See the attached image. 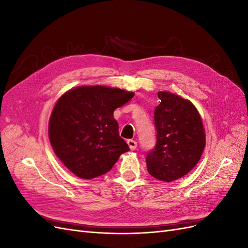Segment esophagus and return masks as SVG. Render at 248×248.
<instances>
[{"mask_svg":"<svg viewBox=\"0 0 248 248\" xmlns=\"http://www.w3.org/2000/svg\"><path fill=\"white\" fill-rule=\"evenodd\" d=\"M127 144H128V146H129V148L131 150H136L137 147H138V142L136 140H127Z\"/></svg>","mask_w":248,"mask_h":248,"instance_id":"obj_1","label":"esophagus"}]
</instances>
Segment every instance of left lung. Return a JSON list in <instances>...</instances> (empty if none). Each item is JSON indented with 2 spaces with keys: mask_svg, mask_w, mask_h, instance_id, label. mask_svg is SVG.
<instances>
[{
  "mask_svg": "<svg viewBox=\"0 0 248 248\" xmlns=\"http://www.w3.org/2000/svg\"><path fill=\"white\" fill-rule=\"evenodd\" d=\"M160 103L154 111L156 145L149 151V174L171 182L196 167L205 148L206 137L201 116L187 99L170 92H158Z\"/></svg>",
  "mask_w": 248,
  "mask_h": 248,
  "instance_id": "8db88e82",
  "label": "left lung"
}]
</instances>
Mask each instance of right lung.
<instances>
[{"label":"right lung","mask_w":248,"mask_h":248,"mask_svg":"<svg viewBox=\"0 0 248 248\" xmlns=\"http://www.w3.org/2000/svg\"><path fill=\"white\" fill-rule=\"evenodd\" d=\"M133 96L121 89L93 86L72 89L58 100L49 119V140L74 175L93 179L107 174L120 155L129 151L119 136L114 110Z\"/></svg>","instance_id":"obj_1"}]
</instances>
